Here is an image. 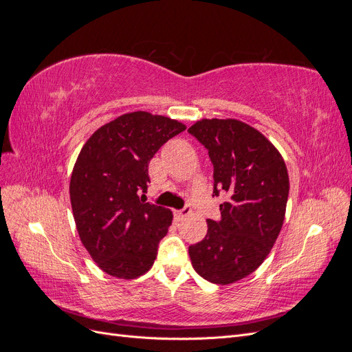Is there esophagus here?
<instances>
[{
  "instance_id": "1",
  "label": "esophagus",
  "mask_w": 352,
  "mask_h": 352,
  "mask_svg": "<svg viewBox=\"0 0 352 352\" xmlns=\"http://www.w3.org/2000/svg\"><path fill=\"white\" fill-rule=\"evenodd\" d=\"M189 214H190V207H185V208H182V210L175 211V219H176L177 221H182V220H185L186 217H189Z\"/></svg>"
}]
</instances>
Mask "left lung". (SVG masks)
<instances>
[{
  "instance_id": "1",
  "label": "left lung",
  "mask_w": 352,
  "mask_h": 352,
  "mask_svg": "<svg viewBox=\"0 0 352 352\" xmlns=\"http://www.w3.org/2000/svg\"><path fill=\"white\" fill-rule=\"evenodd\" d=\"M188 132L208 150L214 190L226 192L221 219L207 220L189 257L206 280L229 285L247 278L267 257L279 236L289 195V176L280 153L261 132L236 119H202Z\"/></svg>"
}]
</instances>
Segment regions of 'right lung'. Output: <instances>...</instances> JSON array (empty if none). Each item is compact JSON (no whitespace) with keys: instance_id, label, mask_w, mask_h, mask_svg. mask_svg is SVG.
I'll list each match as a JSON object with an SVG mask.
<instances>
[{"instance_id":"1","label":"right lung","mask_w":352,"mask_h":352,"mask_svg":"<svg viewBox=\"0 0 352 352\" xmlns=\"http://www.w3.org/2000/svg\"><path fill=\"white\" fill-rule=\"evenodd\" d=\"M186 126L166 116L126 113L85 142L70 177V202L79 238L98 267L135 279L153 267L172 211L151 202L148 164Z\"/></svg>"}]
</instances>
